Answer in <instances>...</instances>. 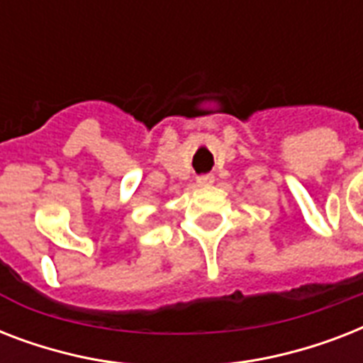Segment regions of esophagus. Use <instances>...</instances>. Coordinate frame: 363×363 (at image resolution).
I'll list each match as a JSON object with an SVG mask.
<instances>
[{"mask_svg":"<svg viewBox=\"0 0 363 363\" xmlns=\"http://www.w3.org/2000/svg\"><path fill=\"white\" fill-rule=\"evenodd\" d=\"M196 181H198L199 186H207V184H211V182L215 181V177H213V175H199Z\"/></svg>","mask_w":363,"mask_h":363,"instance_id":"esophagus-1","label":"esophagus"}]
</instances>
